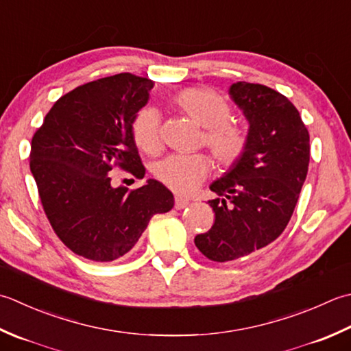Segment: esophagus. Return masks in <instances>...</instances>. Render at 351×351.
<instances>
[{"label": "esophagus", "mask_w": 351, "mask_h": 351, "mask_svg": "<svg viewBox=\"0 0 351 351\" xmlns=\"http://www.w3.org/2000/svg\"><path fill=\"white\" fill-rule=\"evenodd\" d=\"M189 204H190V202H189L185 197H181V196H176V197H175V208H176V210H182V208L187 207Z\"/></svg>", "instance_id": "1"}]
</instances>
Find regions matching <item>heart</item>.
Returning a JSON list of instances; mask_svg holds the SVG:
<instances>
[{"label":"heart","instance_id":"1","mask_svg":"<svg viewBox=\"0 0 351 351\" xmlns=\"http://www.w3.org/2000/svg\"><path fill=\"white\" fill-rule=\"evenodd\" d=\"M175 103L191 120L204 129L202 143L210 149L219 166L232 167L248 150L250 135L246 130L230 121L231 105L221 93L207 86L184 89L175 97ZM132 138L144 154L154 155L161 149L160 115L152 108L136 114L132 121ZM211 170L207 154H176L158 161L154 175L167 189L180 195H190L199 187Z\"/></svg>","mask_w":351,"mask_h":351}]
</instances>
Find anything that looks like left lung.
I'll return each instance as SVG.
<instances>
[{
	"mask_svg": "<svg viewBox=\"0 0 351 351\" xmlns=\"http://www.w3.org/2000/svg\"><path fill=\"white\" fill-rule=\"evenodd\" d=\"M230 94L250 121L248 150L223 178L211 228L195 237L205 257L223 263L272 243L289 223L311 160V136L292 101L276 89L236 82Z\"/></svg>",
	"mask_w": 351,
	"mask_h": 351,
	"instance_id": "obj_1",
	"label": "left lung"
}]
</instances>
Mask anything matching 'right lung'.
Here are the masks:
<instances>
[{
	"instance_id": "obj_1",
	"label": "right lung",
	"mask_w": 351,
	"mask_h": 351,
	"mask_svg": "<svg viewBox=\"0 0 351 351\" xmlns=\"http://www.w3.org/2000/svg\"><path fill=\"white\" fill-rule=\"evenodd\" d=\"M154 82L121 73L74 88L54 103L33 134L30 170L40 204L68 250L112 262L138 242L152 216L173 207L155 180L128 190L111 187V170L143 180L146 169L132 138V121Z\"/></svg>"
}]
</instances>
